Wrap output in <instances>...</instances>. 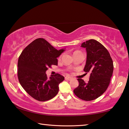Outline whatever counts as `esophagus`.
I'll use <instances>...</instances> for the list:
<instances>
[{
	"label": "esophagus",
	"mask_w": 129,
	"mask_h": 129,
	"mask_svg": "<svg viewBox=\"0 0 129 129\" xmlns=\"http://www.w3.org/2000/svg\"><path fill=\"white\" fill-rule=\"evenodd\" d=\"M72 79H73L72 78L70 77H65V79L68 80V81H70V80H71Z\"/></svg>",
	"instance_id": "esophagus-1"
}]
</instances>
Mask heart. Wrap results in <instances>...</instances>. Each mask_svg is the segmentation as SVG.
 <instances>
[{
  "instance_id": "obj_1",
  "label": "heart",
  "mask_w": 129,
  "mask_h": 129,
  "mask_svg": "<svg viewBox=\"0 0 129 129\" xmlns=\"http://www.w3.org/2000/svg\"><path fill=\"white\" fill-rule=\"evenodd\" d=\"M78 52H79V51H75L74 54H75V53H78Z\"/></svg>"
}]
</instances>
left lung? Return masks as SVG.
I'll return each instance as SVG.
<instances>
[{"label": "left lung", "mask_w": 129, "mask_h": 129, "mask_svg": "<svg viewBox=\"0 0 129 129\" xmlns=\"http://www.w3.org/2000/svg\"><path fill=\"white\" fill-rule=\"evenodd\" d=\"M81 47L87 52L83 70L89 73L90 78L87 83L78 79L79 86L74 92L81 100L89 101L98 98L107 90L113 75V62L107 50L96 40L83 42Z\"/></svg>", "instance_id": "8db88e82"}]
</instances>
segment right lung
Instances as JSON below:
<instances>
[{"mask_svg": "<svg viewBox=\"0 0 129 129\" xmlns=\"http://www.w3.org/2000/svg\"><path fill=\"white\" fill-rule=\"evenodd\" d=\"M64 48L56 50L43 38H38L24 48L19 58L18 77L22 87L35 100H50L59 91V84L64 77L59 74H46L48 67L58 65V58Z\"/></svg>", "mask_w": 129, "mask_h": 129, "instance_id": "1", "label": "right lung"}]
</instances>
